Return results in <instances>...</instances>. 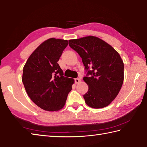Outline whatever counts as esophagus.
<instances>
[{
    "label": "esophagus",
    "mask_w": 147,
    "mask_h": 147,
    "mask_svg": "<svg viewBox=\"0 0 147 147\" xmlns=\"http://www.w3.org/2000/svg\"><path fill=\"white\" fill-rule=\"evenodd\" d=\"M80 82V79H79V78H76V79H75V82L76 84H77Z\"/></svg>",
    "instance_id": "obj_1"
}]
</instances>
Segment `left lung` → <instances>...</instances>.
<instances>
[{"mask_svg": "<svg viewBox=\"0 0 147 147\" xmlns=\"http://www.w3.org/2000/svg\"><path fill=\"white\" fill-rule=\"evenodd\" d=\"M79 54L88 71L83 80L88 85L86 103L94 109L109 105L116 98L124 81V63L110 44L94 36L68 40ZM90 68L91 70H89Z\"/></svg>", "mask_w": 147, "mask_h": 147, "instance_id": "obj_1", "label": "left lung"}]
</instances>
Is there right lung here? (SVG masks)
I'll return each instance as SVG.
<instances>
[{
  "label": "right lung",
  "mask_w": 147,
  "mask_h": 147,
  "mask_svg": "<svg viewBox=\"0 0 147 147\" xmlns=\"http://www.w3.org/2000/svg\"><path fill=\"white\" fill-rule=\"evenodd\" d=\"M67 40L51 38L40 44L23 67L22 82L28 96L40 109L54 112L65 106L74 80L63 76L58 64Z\"/></svg>",
  "instance_id": "right-lung-1"
}]
</instances>
